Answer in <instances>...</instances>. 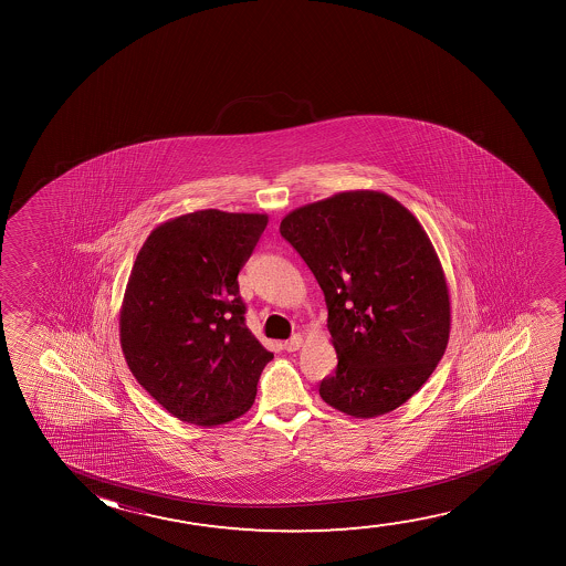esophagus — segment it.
Returning a JSON list of instances; mask_svg holds the SVG:
<instances>
[{"instance_id":"34e87169","label":"esophagus","mask_w":566,"mask_h":566,"mask_svg":"<svg viewBox=\"0 0 566 566\" xmlns=\"http://www.w3.org/2000/svg\"><path fill=\"white\" fill-rule=\"evenodd\" d=\"M302 334H294L290 340L284 342V349H287V352H295V349L302 348Z\"/></svg>"}]
</instances>
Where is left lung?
Here are the masks:
<instances>
[{
	"label": "left lung",
	"mask_w": 566,
	"mask_h": 566,
	"mask_svg": "<svg viewBox=\"0 0 566 566\" xmlns=\"http://www.w3.org/2000/svg\"><path fill=\"white\" fill-rule=\"evenodd\" d=\"M280 233L325 294L338 365L321 398L359 419L408 402L450 334L449 286L418 218L390 195L344 191L292 210Z\"/></svg>",
	"instance_id": "8db88e82"
}]
</instances>
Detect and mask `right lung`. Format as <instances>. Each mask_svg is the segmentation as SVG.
I'll return each instance as SVG.
<instances>
[{
    "instance_id": "add662e5",
    "label": "right lung",
    "mask_w": 566,
    "mask_h": 566,
    "mask_svg": "<svg viewBox=\"0 0 566 566\" xmlns=\"http://www.w3.org/2000/svg\"><path fill=\"white\" fill-rule=\"evenodd\" d=\"M266 214L197 210L156 226L133 263L119 311L125 361L171 416L201 427L253 406L272 354L245 326L238 274Z\"/></svg>"
}]
</instances>
